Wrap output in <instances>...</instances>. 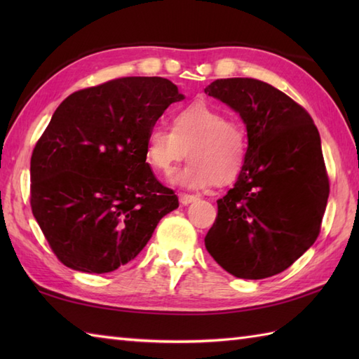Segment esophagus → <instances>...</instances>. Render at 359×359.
I'll use <instances>...</instances> for the list:
<instances>
[{
    "mask_svg": "<svg viewBox=\"0 0 359 359\" xmlns=\"http://www.w3.org/2000/svg\"><path fill=\"white\" fill-rule=\"evenodd\" d=\"M179 201L182 205H189L197 201L196 196H191V194H179Z\"/></svg>",
    "mask_w": 359,
    "mask_h": 359,
    "instance_id": "obj_1",
    "label": "esophagus"
}]
</instances>
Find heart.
<instances>
[{
    "instance_id": "1",
    "label": "heart",
    "mask_w": 359,
    "mask_h": 359,
    "mask_svg": "<svg viewBox=\"0 0 359 359\" xmlns=\"http://www.w3.org/2000/svg\"><path fill=\"white\" fill-rule=\"evenodd\" d=\"M188 149V163L171 175L184 189L225 187L239 177L247 162V131L208 102L197 100L172 112L171 128L157 123L147 135V157L154 170L170 174Z\"/></svg>"
}]
</instances>
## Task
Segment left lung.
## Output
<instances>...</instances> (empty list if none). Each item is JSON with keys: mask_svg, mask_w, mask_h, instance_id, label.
Here are the masks:
<instances>
[{"mask_svg": "<svg viewBox=\"0 0 359 359\" xmlns=\"http://www.w3.org/2000/svg\"><path fill=\"white\" fill-rule=\"evenodd\" d=\"M247 128V162L217 201L205 247L225 271L264 279L313 245L329 199L321 137L309 112L269 83L220 79L205 88Z\"/></svg>", "mask_w": 359, "mask_h": 359, "instance_id": "8db88e82", "label": "left lung"}]
</instances>
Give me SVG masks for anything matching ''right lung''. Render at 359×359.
<instances>
[{
  "instance_id": "1",
  "label": "right lung",
  "mask_w": 359,
  "mask_h": 359,
  "mask_svg": "<svg viewBox=\"0 0 359 359\" xmlns=\"http://www.w3.org/2000/svg\"><path fill=\"white\" fill-rule=\"evenodd\" d=\"M184 98L166 79L125 77L74 93L53 112L30 158V207L66 266L117 270L179 207L147 163V135Z\"/></svg>"
}]
</instances>
